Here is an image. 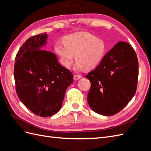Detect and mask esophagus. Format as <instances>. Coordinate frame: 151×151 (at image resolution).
I'll return each mask as SVG.
<instances>
[{"label":"esophagus","mask_w":151,"mask_h":151,"mask_svg":"<svg viewBox=\"0 0 151 151\" xmlns=\"http://www.w3.org/2000/svg\"><path fill=\"white\" fill-rule=\"evenodd\" d=\"M80 78H81V75H77V74H74V80H78Z\"/></svg>","instance_id":"34e87169"}]
</instances>
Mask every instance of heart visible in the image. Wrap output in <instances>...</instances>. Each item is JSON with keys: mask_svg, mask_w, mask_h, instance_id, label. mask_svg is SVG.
Segmentation results:
<instances>
[{"mask_svg": "<svg viewBox=\"0 0 151 151\" xmlns=\"http://www.w3.org/2000/svg\"><path fill=\"white\" fill-rule=\"evenodd\" d=\"M64 41H58L55 50L60 58L62 64L69 67L74 58L75 68L81 70L96 66L103 58L106 45L104 41L89 33H79L67 36Z\"/></svg>", "mask_w": 151, "mask_h": 151, "instance_id": "obj_1", "label": "heart"}]
</instances>
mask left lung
Listing matches in <instances>:
<instances>
[{
    "mask_svg": "<svg viewBox=\"0 0 151 151\" xmlns=\"http://www.w3.org/2000/svg\"><path fill=\"white\" fill-rule=\"evenodd\" d=\"M139 62L129 43L120 42L105 55L98 66L86 76L91 82L88 101L100 115H115L135 94Z\"/></svg>",
    "mask_w": 151,
    "mask_h": 151,
    "instance_id": "8db88e82",
    "label": "left lung"
}]
</instances>
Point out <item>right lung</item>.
<instances>
[{
	"label": "right lung",
	"mask_w": 151,
	"mask_h": 151,
	"mask_svg": "<svg viewBox=\"0 0 151 151\" xmlns=\"http://www.w3.org/2000/svg\"><path fill=\"white\" fill-rule=\"evenodd\" d=\"M47 33L28 38L15 58L14 70L18 98L35 115L51 116L61 108L73 74L58 63L55 54L43 50Z\"/></svg>",
	"instance_id": "obj_1"
}]
</instances>
